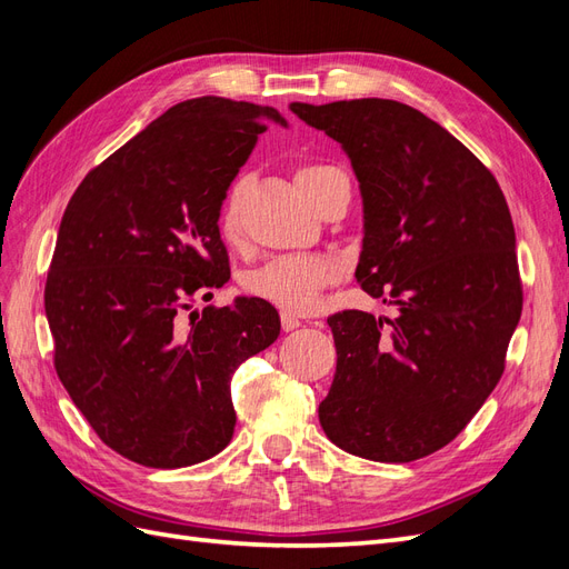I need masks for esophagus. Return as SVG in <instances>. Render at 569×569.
I'll list each match as a JSON object with an SVG mask.
<instances>
[{
	"instance_id": "1",
	"label": "esophagus",
	"mask_w": 569,
	"mask_h": 569,
	"mask_svg": "<svg viewBox=\"0 0 569 569\" xmlns=\"http://www.w3.org/2000/svg\"><path fill=\"white\" fill-rule=\"evenodd\" d=\"M280 322H282V330H284V332L297 330V327L301 325V320H299L295 313H289V311H282V313H280Z\"/></svg>"
}]
</instances>
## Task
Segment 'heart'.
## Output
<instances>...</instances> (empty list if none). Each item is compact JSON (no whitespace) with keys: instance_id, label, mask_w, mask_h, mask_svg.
I'll return each instance as SVG.
<instances>
[{"instance_id":"b5f03b06","label":"heart","mask_w":569,"mask_h":569,"mask_svg":"<svg viewBox=\"0 0 569 569\" xmlns=\"http://www.w3.org/2000/svg\"><path fill=\"white\" fill-rule=\"evenodd\" d=\"M330 170L335 168L322 163L301 166L297 170V184L306 192L308 187H313ZM239 194H242V184L234 182L220 206V234L230 239V242L239 232ZM335 274L337 266L325 256H278L251 270L244 280V289L251 297L270 301L272 306L282 308V311L303 313L316 303L318 291L335 280Z\"/></svg>"}]
</instances>
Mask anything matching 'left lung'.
Masks as SVG:
<instances>
[{
	"mask_svg": "<svg viewBox=\"0 0 569 569\" xmlns=\"http://www.w3.org/2000/svg\"><path fill=\"white\" fill-rule=\"evenodd\" d=\"M347 151L363 197L356 280L399 318H327L337 372L318 408L327 439L377 462L453 441L506 368L522 284L506 197L432 118L393 99L289 104Z\"/></svg>",
	"mask_w": 569,
	"mask_h": 569,
	"instance_id": "left-lung-1",
	"label": "left lung"
}]
</instances>
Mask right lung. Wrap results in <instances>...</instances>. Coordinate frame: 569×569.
<instances>
[{
	"mask_svg": "<svg viewBox=\"0 0 569 569\" xmlns=\"http://www.w3.org/2000/svg\"><path fill=\"white\" fill-rule=\"evenodd\" d=\"M266 118L287 126L251 101H180L92 168L63 211L44 287L54 368L97 437L147 468L226 449L232 375L280 335L256 297L182 318L230 280L220 206Z\"/></svg>",
	"mask_w": 569,
	"mask_h": 569,
	"instance_id": "add662e5",
	"label": "right lung"
}]
</instances>
